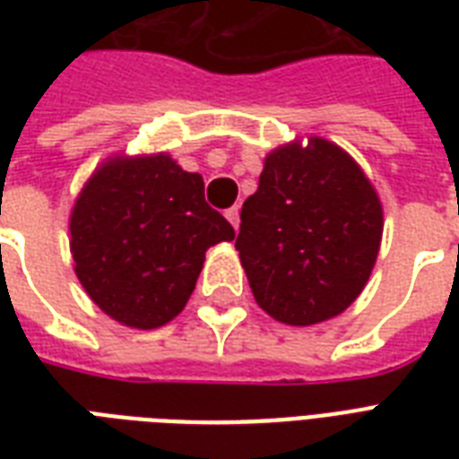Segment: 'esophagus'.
<instances>
[{
  "mask_svg": "<svg viewBox=\"0 0 459 459\" xmlns=\"http://www.w3.org/2000/svg\"><path fill=\"white\" fill-rule=\"evenodd\" d=\"M226 219H229L230 223H233V229H240V207H230V209H226Z\"/></svg>",
  "mask_w": 459,
  "mask_h": 459,
  "instance_id": "1",
  "label": "esophagus"
}]
</instances>
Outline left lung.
Returning <instances> with one entry per match:
<instances>
[{"instance_id":"8db88e82","label":"left lung","mask_w":459,"mask_h":459,"mask_svg":"<svg viewBox=\"0 0 459 459\" xmlns=\"http://www.w3.org/2000/svg\"><path fill=\"white\" fill-rule=\"evenodd\" d=\"M384 209L355 159L324 138L266 154L257 193L240 212V252L252 295L288 326L345 312L377 262Z\"/></svg>"}]
</instances>
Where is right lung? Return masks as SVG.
<instances>
[{
    "label": "right lung",
    "instance_id": "obj_1",
    "mask_svg": "<svg viewBox=\"0 0 459 459\" xmlns=\"http://www.w3.org/2000/svg\"><path fill=\"white\" fill-rule=\"evenodd\" d=\"M75 276L104 314L131 328H159L193 295L204 252L236 230L204 202L200 173L169 154L107 159L71 212Z\"/></svg>",
    "mask_w": 459,
    "mask_h": 459
}]
</instances>
